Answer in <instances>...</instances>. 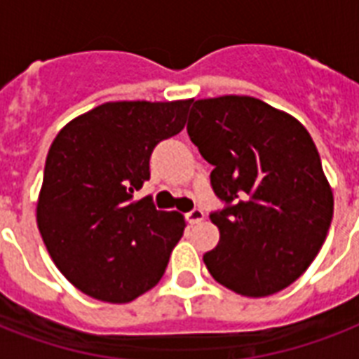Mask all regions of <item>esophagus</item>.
I'll return each mask as SVG.
<instances>
[{"instance_id":"obj_1","label":"esophagus","mask_w":359,"mask_h":359,"mask_svg":"<svg viewBox=\"0 0 359 359\" xmlns=\"http://www.w3.org/2000/svg\"><path fill=\"white\" fill-rule=\"evenodd\" d=\"M186 219H188L191 225H196V224H199V222H203V219H205V212H203L201 208H194L191 212L186 214Z\"/></svg>"}]
</instances>
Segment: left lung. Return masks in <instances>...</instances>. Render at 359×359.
Wrapping results in <instances>:
<instances>
[{"mask_svg":"<svg viewBox=\"0 0 359 359\" xmlns=\"http://www.w3.org/2000/svg\"><path fill=\"white\" fill-rule=\"evenodd\" d=\"M188 135L214 165L210 184L225 203L210 214L219 229L218 245L203 255L210 276L248 298L294 283L334 216V194L309 132L259 98L225 95L194 102Z\"/></svg>","mask_w":359,"mask_h":359,"instance_id":"1","label":"left lung"}]
</instances>
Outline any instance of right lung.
I'll use <instances>...</instances> for the list:
<instances>
[{
	"label": "right lung",
	"mask_w": 359,
	"mask_h": 359,
	"mask_svg": "<svg viewBox=\"0 0 359 359\" xmlns=\"http://www.w3.org/2000/svg\"><path fill=\"white\" fill-rule=\"evenodd\" d=\"M190 104L106 102L55 135L36 225L55 266L83 294L126 304L162 279L184 216L134 194L151 179L152 149L184 128Z\"/></svg>",
	"instance_id": "obj_1"
}]
</instances>
